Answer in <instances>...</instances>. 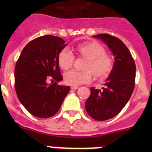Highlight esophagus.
Masks as SVG:
<instances>
[{
	"mask_svg": "<svg viewBox=\"0 0 152 152\" xmlns=\"http://www.w3.org/2000/svg\"><path fill=\"white\" fill-rule=\"evenodd\" d=\"M71 88H72V90H77V89H78L79 87L78 86H72V87H71Z\"/></svg>",
	"mask_w": 152,
	"mask_h": 152,
	"instance_id": "esophagus-1",
	"label": "esophagus"
}]
</instances>
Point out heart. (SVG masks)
<instances>
[{
	"mask_svg": "<svg viewBox=\"0 0 152 152\" xmlns=\"http://www.w3.org/2000/svg\"><path fill=\"white\" fill-rule=\"evenodd\" d=\"M76 50L80 56L88 58L84 69L79 72L71 70L64 74V80L69 85L77 86L91 81L93 73L95 77L102 78L110 74L113 68V60L110 56L106 54L105 49L96 42H87L77 45ZM75 60L73 52L65 47L59 52L58 61L62 69L67 70L72 66Z\"/></svg>",
	"mask_w": 152,
	"mask_h": 152,
	"instance_id": "b5f03b06",
	"label": "heart"
}]
</instances>
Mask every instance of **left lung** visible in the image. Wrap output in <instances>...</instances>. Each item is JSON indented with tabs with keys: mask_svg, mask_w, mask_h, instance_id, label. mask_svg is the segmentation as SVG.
Listing matches in <instances>:
<instances>
[{
	"mask_svg": "<svg viewBox=\"0 0 152 152\" xmlns=\"http://www.w3.org/2000/svg\"><path fill=\"white\" fill-rule=\"evenodd\" d=\"M114 56V64L106 80L104 88H91V94L85 102L87 113L98 121L116 116L126 106L135 88V64L128 48L119 39L109 34H98Z\"/></svg>",
	"mask_w": 152,
	"mask_h": 152,
	"instance_id": "8db88e82",
	"label": "left lung"
}]
</instances>
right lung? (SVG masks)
<instances>
[{
	"mask_svg": "<svg viewBox=\"0 0 152 152\" xmlns=\"http://www.w3.org/2000/svg\"><path fill=\"white\" fill-rule=\"evenodd\" d=\"M66 45L58 36H40L24 47L17 60L14 71L17 97L36 117L54 116L69 92V86L58 84L63 79L58 56Z\"/></svg>",
	"mask_w": 152,
	"mask_h": 152,
	"instance_id": "add662e5",
	"label": "right lung"
}]
</instances>
